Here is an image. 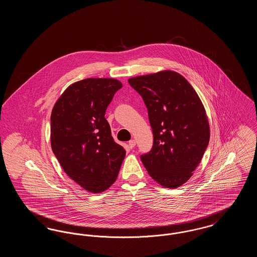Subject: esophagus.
Returning <instances> with one entry per match:
<instances>
[{
  "label": "esophagus",
  "instance_id": "esophagus-1",
  "mask_svg": "<svg viewBox=\"0 0 257 257\" xmlns=\"http://www.w3.org/2000/svg\"><path fill=\"white\" fill-rule=\"evenodd\" d=\"M128 146L129 147L132 149V148H134L135 146H136V141L135 140H131L129 143H128Z\"/></svg>",
  "mask_w": 257,
  "mask_h": 257
}]
</instances>
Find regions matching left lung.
<instances>
[{"label": "left lung", "mask_w": 257, "mask_h": 257, "mask_svg": "<svg viewBox=\"0 0 257 257\" xmlns=\"http://www.w3.org/2000/svg\"><path fill=\"white\" fill-rule=\"evenodd\" d=\"M128 82L144 99L153 132V147L141 160L157 183L180 187L193 175L209 144L202 102L183 76L171 70Z\"/></svg>", "instance_id": "left-lung-1"}]
</instances>
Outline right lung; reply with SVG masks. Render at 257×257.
Returning <instances> with one entry per match:
<instances>
[{
  "label": "right lung",
  "instance_id": "add662e5",
  "mask_svg": "<svg viewBox=\"0 0 257 257\" xmlns=\"http://www.w3.org/2000/svg\"><path fill=\"white\" fill-rule=\"evenodd\" d=\"M122 84L88 78L68 86L51 113V147L61 168L90 193L106 191L116 180L126 151L116 144L105 118Z\"/></svg>",
  "mask_w": 257,
  "mask_h": 257
}]
</instances>
